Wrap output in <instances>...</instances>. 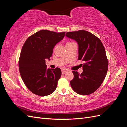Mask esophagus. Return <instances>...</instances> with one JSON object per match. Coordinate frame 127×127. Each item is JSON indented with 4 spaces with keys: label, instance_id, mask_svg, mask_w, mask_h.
<instances>
[{
    "label": "esophagus",
    "instance_id": "1",
    "mask_svg": "<svg viewBox=\"0 0 127 127\" xmlns=\"http://www.w3.org/2000/svg\"><path fill=\"white\" fill-rule=\"evenodd\" d=\"M68 71H69V70L67 69H62V74H66L67 72H68Z\"/></svg>",
    "mask_w": 127,
    "mask_h": 127
}]
</instances>
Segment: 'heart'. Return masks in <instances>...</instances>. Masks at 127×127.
<instances>
[{"label": "heart", "instance_id": "obj_1", "mask_svg": "<svg viewBox=\"0 0 127 127\" xmlns=\"http://www.w3.org/2000/svg\"><path fill=\"white\" fill-rule=\"evenodd\" d=\"M68 43H70V42H68Z\"/></svg>", "mask_w": 127, "mask_h": 127}]
</instances>
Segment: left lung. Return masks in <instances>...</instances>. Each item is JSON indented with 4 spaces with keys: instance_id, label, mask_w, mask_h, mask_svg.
<instances>
[{
    "instance_id": "left-lung-1",
    "label": "left lung",
    "mask_w": 127,
    "mask_h": 127,
    "mask_svg": "<svg viewBox=\"0 0 127 127\" xmlns=\"http://www.w3.org/2000/svg\"><path fill=\"white\" fill-rule=\"evenodd\" d=\"M66 36L77 42L78 60L84 62L81 74L72 71L71 86L80 95L93 93L101 85L108 69L105 48L97 37L85 30L67 32Z\"/></svg>"
}]
</instances>
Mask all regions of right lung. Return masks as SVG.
Here are the masks:
<instances>
[{"instance_id": "obj_1", "label": "right lung", "mask_w": 127, "mask_h": 127, "mask_svg": "<svg viewBox=\"0 0 127 127\" xmlns=\"http://www.w3.org/2000/svg\"><path fill=\"white\" fill-rule=\"evenodd\" d=\"M65 32L40 30L26 40L18 61L23 81L33 93L45 96L56 90L61 75L60 69H47L45 59L50 60L55 45L64 39Z\"/></svg>"}]
</instances>
